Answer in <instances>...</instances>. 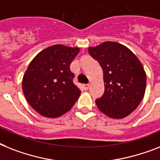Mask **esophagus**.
I'll return each mask as SVG.
<instances>
[{"mask_svg": "<svg viewBox=\"0 0 160 160\" xmlns=\"http://www.w3.org/2000/svg\"><path fill=\"white\" fill-rule=\"evenodd\" d=\"M82 88H84V90H88L89 88V84H83Z\"/></svg>", "mask_w": 160, "mask_h": 160, "instance_id": "1", "label": "esophagus"}]
</instances>
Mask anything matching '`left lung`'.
I'll return each mask as SVG.
<instances>
[{
	"label": "left lung",
	"instance_id": "1",
	"mask_svg": "<svg viewBox=\"0 0 160 160\" xmlns=\"http://www.w3.org/2000/svg\"><path fill=\"white\" fill-rule=\"evenodd\" d=\"M88 52L103 69L105 92L96 104L111 118H123L139 105L145 95L146 74L138 58L123 45L105 42Z\"/></svg>",
	"mask_w": 160,
	"mask_h": 160
}]
</instances>
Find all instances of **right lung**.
<instances>
[{
  "label": "right lung",
  "mask_w": 160,
  "mask_h": 160,
  "mask_svg": "<svg viewBox=\"0 0 160 160\" xmlns=\"http://www.w3.org/2000/svg\"><path fill=\"white\" fill-rule=\"evenodd\" d=\"M78 47L54 45L36 55L22 82L25 98L36 111L47 118H58L69 110L81 91L72 82L69 66Z\"/></svg>",
  "instance_id": "obj_1"
}]
</instances>
